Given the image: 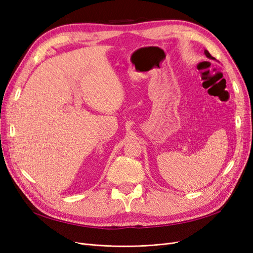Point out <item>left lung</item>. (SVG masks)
Instances as JSON below:
<instances>
[{
    "label": "left lung",
    "mask_w": 253,
    "mask_h": 253,
    "mask_svg": "<svg viewBox=\"0 0 253 253\" xmlns=\"http://www.w3.org/2000/svg\"><path fill=\"white\" fill-rule=\"evenodd\" d=\"M205 53H206V56L208 57V58H210V59H214V58H213V57L210 55V52H209L208 50H205Z\"/></svg>",
    "instance_id": "1"
}]
</instances>
